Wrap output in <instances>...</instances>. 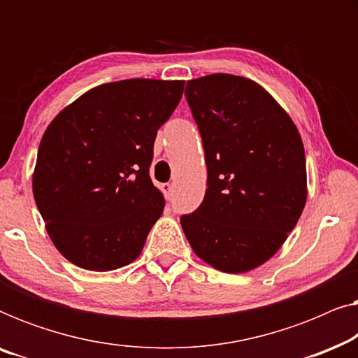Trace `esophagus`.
Masks as SVG:
<instances>
[{
	"mask_svg": "<svg viewBox=\"0 0 358 358\" xmlns=\"http://www.w3.org/2000/svg\"><path fill=\"white\" fill-rule=\"evenodd\" d=\"M173 184H161V190H163L166 200H171V197H173Z\"/></svg>",
	"mask_w": 358,
	"mask_h": 358,
	"instance_id": "obj_1",
	"label": "esophagus"
}]
</instances>
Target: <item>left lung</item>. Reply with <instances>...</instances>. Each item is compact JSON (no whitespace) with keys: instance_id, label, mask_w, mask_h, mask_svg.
<instances>
[{"instance_id":"left-lung-1","label":"left lung","mask_w":358,"mask_h":358,"mask_svg":"<svg viewBox=\"0 0 358 358\" xmlns=\"http://www.w3.org/2000/svg\"><path fill=\"white\" fill-rule=\"evenodd\" d=\"M202 136L207 190L180 224L210 266L241 273L285 243L306 202L301 136L277 101L248 78L215 73L187 81Z\"/></svg>"}]
</instances>
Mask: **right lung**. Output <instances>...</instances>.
Listing matches in <instances>:
<instances>
[{
    "label": "right lung",
    "instance_id": "add662e5",
    "mask_svg": "<svg viewBox=\"0 0 358 358\" xmlns=\"http://www.w3.org/2000/svg\"><path fill=\"white\" fill-rule=\"evenodd\" d=\"M182 91L184 81L107 83L47 127L34 199L53 244L75 266L107 272L140 256L164 208L150 178L156 134Z\"/></svg>",
    "mask_w": 358,
    "mask_h": 358
}]
</instances>
